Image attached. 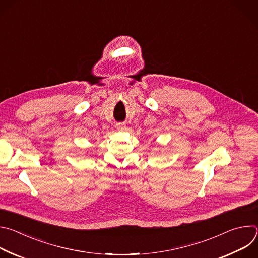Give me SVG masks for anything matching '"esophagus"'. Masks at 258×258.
I'll use <instances>...</instances> for the list:
<instances>
[{
    "label": "esophagus",
    "instance_id": "obj_1",
    "mask_svg": "<svg viewBox=\"0 0 258 258\" xmlns=\"http://www.w3.org/2000/svg\"><path fill=\"white\" fill-rule=\"evenodd\" d=\"M116 127H117V130H118V131H124V130L126 128V126H125L124 124H122V123H118V124H116Z\"/></svg>",
    "mask_w": 258,
    "mask_h": 258
}]
</instances>
